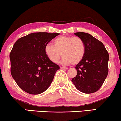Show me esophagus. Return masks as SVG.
Listing matches in <instances>:
<instances>
[{
  "mask_svg": "<svg viewBox=\"0 0 121 121\" xmlns=\"http://www.w3.org/2000/svg\"><path fill=\"white\" fill-rule=\"evenodd\" d=\"M60 68H61V69H65V70L68 69V68L65 67H60Z\"/></svg>",
  "mask_w": 121,
  "mask_h": 121,
  "instance_id": "1",
  "label": "esophagus"
}]
</instances>
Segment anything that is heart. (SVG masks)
Returning a JSON list of instances; mask_svg holds the SVG:
<instances>
[{"label": "heart", "instance_id": "heart-1", "mask_svg": "<svg viewBox=\"0 0 121 121\" xmlns=\"http://www.w3.org/2000/svg\"><path fill=\"white\" fill-rule=\"evenodd\" d=\"M45 53L53 63H58L61 56H63L62 63L64 65H76L82 60L86 51L84 41L78 37H58L54 40L53 45L47 44Z\"/></svg>", "mask_w": 121, "mask_h": 121}]
</instances>
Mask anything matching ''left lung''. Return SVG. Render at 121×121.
I'll return each mask as SVG.
<instances>
[{
  "label": "left lung",
  "instance_id": "obj_1",
  "mask_svg": "<svg viewBox=\"0 0 121 121\" xmlns=\"http://www.w3.org/2000/svg\"><path fill=\"white\" fill-rule=\"evenodd\" d=\"M74 34L84 41L86 51L82 60L76 66L77 73L72 82L80 91L93 93L102 86L108 75L109 54L103 44L90 34Z\"/></svg>",
  "mask_w": 121,
  "mask_h": 121
}]
</instances>
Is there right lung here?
<instances>
[{
    "label": "right lung",
    "instance_id": "right-lung-1",
    "mask_svg": "<svg viewBox=\"0 0 121 121\" xmlns=\"http://www.w3.org/2000/svg\"><path fill=\"white\" fill-rule=\"evenodd\" d=\"M59 34L34 32L14 43L10 53L12 76L22 90L38 95L50 86L59 65L45 53L46 45Z\"/></svg>",
    "mask_w": 121,
    "mask_h": 121
}]
</instances>
